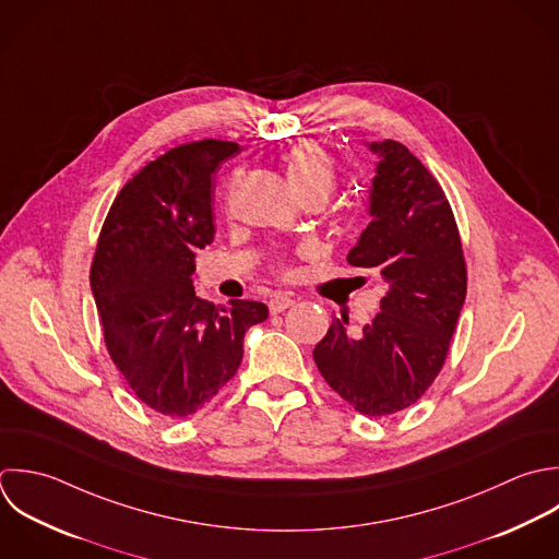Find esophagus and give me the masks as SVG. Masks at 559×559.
<instances>
[{"mask_svg":"<svg viewBox=\"0 0 559 559\" xmlns=\"http://www.w3.org/2000/svg\"><path fill=\"white\" fill-rule=\"evenodd\" d=\"M292 305H294V298H292L289 294H274V296L270 298V311H272V313H281V311L289 309Z\"/></svg>","mask_w":559,"mask_h":559,"instance_id":"1","label":"esophagus"}]
</instances>
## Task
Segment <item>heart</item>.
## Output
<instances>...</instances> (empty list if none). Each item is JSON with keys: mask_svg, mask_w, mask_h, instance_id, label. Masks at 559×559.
<instances>
[{"mask_svg": "<svg viewBox=\"0 0 559 559\" xmlns=\"http://www.w3.org/2000/svg\"><path fill=\"white\" fill-rule=\"evenodd\" d=\"M285 174L298 198L318 195L326 200L337 185V167L324 145L316 141H300L292 145L285 156Z\"/></svg>", "mask_w": 559, "mask_h": 559, "instance_id": "heart-1", "label": "heart"}]
</instances>
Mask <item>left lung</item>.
I'll return each instance as SVG.
<instances>
[{"label": "left lung", "instance_id": "1", "mask_svg": "<svg viewBox=\"0 0 559 559\" xmlns=\"http://www.w3.org/2000/svg\"><path fill=\"white\" fill-rule=\"evenodd\" d=\"M381 154L370 195L372 222L348 252L355 267L388 281L381 311L359 335L342 320L313 348L324 381L359 414L381 418L414 405L440 374L466 298L460 228L444 189L399 141Z\"/></svg>", "mask_w": 559, "mask_h": 559}]
</instances>
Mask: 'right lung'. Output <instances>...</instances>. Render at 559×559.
Instances as JSON below:
<instances>
[{
	"label": "right lung",
	"mask_w": 559,
	"mask_h": 559,
	"mask_svg": "<svg viewBox=\"0 0 559 559\" xmlns=\"http://www.w3.org/2000/svg\"><path fill=\"white\" fill-rule=\"evenodd\" d=\"M233 141L171 147L117 193L97 237L91 289L106 350L141 403L165 418L202 409L237 372L243 335L267 318L254 300L195 296V250L213 241V174Z\"/></svg>",
	"instance_id": "add662e5"
}]
</instances>
